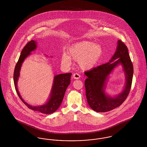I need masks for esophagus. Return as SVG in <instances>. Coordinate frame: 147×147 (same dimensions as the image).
<instances>
[{
	"label": "esophagus",
	"mask_w": 147,
	"mask_h": 147,
	"mask_svg": "<svg viewBox=\"0 0 147 147\" xmlns=\"http://www.w3.org/2000/svg\"><path fill=\"white\" fill-rule=\"evenodd\" d=\"M73 77L74 79H79L80 78V76L78 74V73H74L73 75Z\"/></svg>",
	"instance_id": "esophagus-1"
}]
</instances>
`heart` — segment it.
<instances>
[{
	"label": "heart",
	"instance_id": "1",
	"mask_svg": "<svg viewBox=\"0 0 147 147\" xmlns=\"http://www.w3.org/2000/svg\"><path fill=\"white\" fill-rule=\"evenodd\" d=\"M103 53L102 46L91 41H83L77 42L70 46L68 50V55L63 54L62 62L69 65L71 60L78 61L81 69L89 70L98 64Z\"/></svg>",
	"mask_w": 147,
	"mask_h": 147
}]
</instances>
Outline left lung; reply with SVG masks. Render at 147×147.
Instances as JSON below:
<instances>
[{"mask_svg":"<svg viewBox=\"0 0 147 147\" xmlns=\"http://www.w3.org/2000/svg\"><path fill=\"white\" fill-rule=\"evenodd\" d=\"M119 64L122 65L125 72L126 85L123 92L113 98L105 94V84L109 74ZM84 73L88 77L85 80L86 99L93 110L96 112H107L119 106L129 94L133 78V64L126 45L119 40L116 51L109 62L95 67Z\"/></svg>","mask_w":147,"mask_h":147,"instance_id":"8db88e82","label":"left lung"}]
</instances>
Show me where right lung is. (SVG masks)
Instances as JSON below:
<instances>
[{
	"label": "right lung",
	"instance_id": "1",
	"mask_svg": "<svg viewBox=\"0 0 147 147\" xmlns=\"http://www.w3.org/2000/svg\"><path fill=\"white\" fill-rule=\"evenodd\" d=\"M36 47L37 45L36 41L34 40H31L25 45L21 51V55L15 65L14 70L13 76L14 85L19 97L28 108L34 111L41 112L42 113L49 114L55 112L61 104L66 89L70 84V77L71 76V73H69L58 74L54 77L53 84L50 97L46 104L40 106H32L26 103L21 98L18 89L17 84L20 76V71L21 69L22 63H23L25 59L31 54V52L35 50Z\"/></svg>",
	"mask_w": 147,
	"mask_h": 147
}]
</instances>
